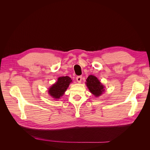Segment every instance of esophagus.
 <instances>
[{
	"label": "esophagus",
	"instance_id": "1",
	"mask_svg": "<svg viewBox=\"0 0 150 150\" xmlns=\"http://www.w3.org/2000/svg\"><path fill=\"white\" fill-rule=\"evenodd\" d=\"M76 81H78V83H81V81H82V76H77Z\"/></svg>",
	"mask_w": 150,
	"mask_h": 150
}]
</instances>
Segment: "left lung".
<instances>
[{
    "mask_svg": "<svg viewBox=\"0 0 150 150\" xmlns=\"http://www.w3.org/2000/svg\"><path fill=\"white\" fill-rule=\"evenodd\" d=\"M86 86H88L90 92L96 97H98L104 91V86L96 76L90 75L86 79Z\"/></svg>",
    "mask_w": 150,
    "mask_h": 150,
    "instance_id": "obj_1",
    "label": "left lung"
}]
</instances>
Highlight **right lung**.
<instances>
[{
  "label": "right lung",
  "instance_id": "right-lung-1",
  "mask_svg": "<svg viewBox=\"0 0 150 150\" xmlns=\"http://www.w3.org/2000/svg\"><path fill=\"white\" fill-rule=\"evenodd\" d=\"M71 82V78L69 76L60 77L58 78L57 82L50 87L48 93L54 99H59L63 96Z\"/></svg>",
  "mask_w": 150,
  "mask_h": 150
}]
</instances>
